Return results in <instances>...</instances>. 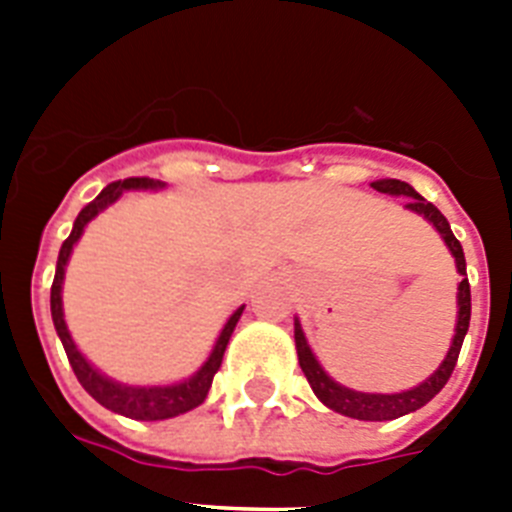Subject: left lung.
<instances>
[{
  "instance_id": "1",
  "label": "left lung",
  "mask_w": 512,
  "mask_h": 512,
  "mask_svg": "<svg viewBox=\"0 0 512 512\" xmlns=\"http://www.w3.org/2000/svg\"><path fill=\"white\" fill-rule=\"evenodd\" d=\"M372 187L384 194H402V197H410L405 207L418 212V215H423L428 223H433V228L441 233V238L446 241L449 251L454 253L456 269H459L461 274V282H459V320H456V336L449 348V354H446V359H443V364L438 366L436 372L425 379L423 384L413 387V390L397 392V395H369V392H354V390H348V387H341V384L333 382V379L323 372V366L318 364V359L312 356L310 346H307L300 323H295V343H297V359H300L302 372H305L312 392L318 395V400L323 402V405H328L330 410H336V413L348 415V418H356V420H395V418H402V415L413 413V410L423 408L425 402H431L433 397L443 390V384L449 382L451 372H454V366H456V359H459L461 343H464V336H467V330H469V318H472V292H469L464 248H461V243L456 241V235L451 233L449 220L441 215V210H438L433 202H425L408 182H400V179H379V182H372Z\"/></svg>"
}]
</instances>
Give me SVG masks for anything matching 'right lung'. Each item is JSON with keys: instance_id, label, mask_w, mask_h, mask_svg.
I'll use <instances>...</instances> for the list:
<instances>
[{"instance_id": "right-lung-1", "label": "right lung", "mask_w": 512, "mask_h": 512, "mask_svg": "<svg viewBox=\"0 0 512 512\" xmlns=\"http://www.w3.org/2000/svg\"><path fill=\"white\" fill-rule=\"evenodd\" d=\"M146 187H164L161 182H153L148 176H130V179H122V182H112L97 194V200L89 202L84 210L79 212V217L74 220V230L71 235L63 241L61 253H58V264H56V277H53V287H51V315H53V325H56V333L61 338L63 348H66V356H69V364L74 369L76 379L81 382V387L112 413H120L125 418L133 420H166V418H176V415L187 413V410L197 408L202 405L212 387V377L217 374L220 364H223V354L225 348H228L230 336H233L235 323L241 318L243 307L230 315V320L225 323L223 333L217 338L215 348H212L210 359L205 361L200 372L194 374L192 379H184L179 384H171V387H128V384H117L112 379L102 377V374L89 364L84 356L79 354V348L74 346L69 336V328L63 323V307H61V284H63V271H66V261L71 256V248L74 243L79 241L87 223L92 220L97 212H102L104 207L112 205V202L120 197L125 189H146Z\"/></svg>"}]
</instances>
